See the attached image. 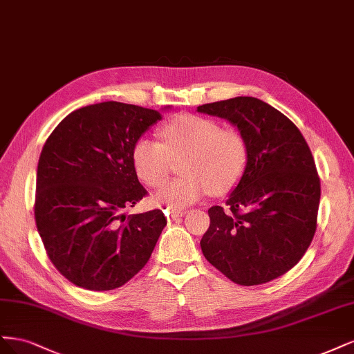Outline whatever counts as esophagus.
Wrapping results in <instances>:
<instances>
[{"instance_id": "1", "label": "esophagus", "mask_w": 354, "mask_h": 354, "mask_svg": "<svg viewBox=\"0 0 354 354\" xmlns=\"http://www.w3.org/2000/svg\"><path fill=\"white\" fill-rule=\"evenodd\" d=\"M165 213H166L167 221H176V219L182 218V216L185 214V212H178V210H167Z\"/></svg>"}]
</instances>
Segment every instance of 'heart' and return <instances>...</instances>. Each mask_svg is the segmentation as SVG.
<instances>
[{
  "instance_id": "1",
  "label": "heart",
  "mask_w": 354,
  "mask_h": 354,
  "mask_svg": "<svg viewBox=\"0 0 354 354\" xmlns=\"http://www.w3.org/2000/svg\"><path fill=\"white\" fill-rule=\"evenodd\" d=\"M160 135L163 144L144 136L132 148L135 172L150 187L162 185L169 174L170 158L182 156L179 170L184 176L153 194L156 206L184 209L210 189H231L244 172L247 145L241 133L221 129L213 119L180 115L165 124Z\"/></svg>"
}]
</instances>
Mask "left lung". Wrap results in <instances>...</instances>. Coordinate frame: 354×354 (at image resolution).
I'll return each mask as SVG.
<instances>
[{"mask_svg":"<svg viewBox=\"0 0 354 354\" xmlns=\"http://www.w3.org/2000/svg\"><path fill=\"white\" fill-rule=\"evenodd\" d=\"M197 111L234 124L247 145L244 172L226 209H209L201 252L235 283L269 282L299 263L316 231L321 182L310 148L287 116L254 97Z\"/></svg>","mask_w":354,"mask_h":354,"instance_id":"left-lung-1","label":"left lung"}]
</instances>
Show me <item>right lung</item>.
<instances>
[{
  "mask_svg": "<svg viewBox=\"0 0 354 354\" xmlns=\"http://www.w3.org/2000/svg\"><path fill=\"white\" fill-rule=\"evenodd\" d=\"M172 107L166 106L163 111ZM162 113L118 101L66 116L44 144L35 221L53 265L77 287H122L150 259L166 226L162 210L127 216L145 194L132 148Z\"/></svg>",
  "mask_w": 354,
  "mask_h": 354,
  "instance_id": "add662e5",
  "label": "right lung"
}]
</instances>
